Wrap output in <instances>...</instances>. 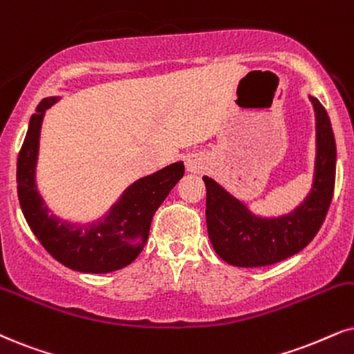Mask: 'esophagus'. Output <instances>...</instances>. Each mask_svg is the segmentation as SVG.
Wrapping results in <instances>:
<instances>
[{
	"label": "esophagus",
	"instance_id": "obj_1",
	"mask_svg": "<svg viewBox=\"0 0 354 354\" xmlns=\"http://www.w3.org/2000/svg\"><path fill=\"white\" fill-rule=\"evenodd\" d=\"M203 158L199 155H189L186 158V169L189 173H198L203 169Z\"/></svg>",
	"mask_w": 354,
	"mask_h": 354
}]
</instances>
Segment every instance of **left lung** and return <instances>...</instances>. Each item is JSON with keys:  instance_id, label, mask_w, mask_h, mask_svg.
Masks as SVG:
<instances>
[{"instance_id": "obj_1", "label": "left lung", "mask_w": 354, "mask_h": 354, "mask_svg": "<svg viewBox=\"0 0 354 354\" xmlns=\"http://www.w3.org/2000/svg\"><path fill=\"white\" fill-rule=\"evenodd\" d=\"M315 167L310 191L296 209L277 217L257 216L212 178L204 176L205 221L210 243L223 261L239 268L274 265L307 247L332 203L337 145L330 118L314 96Z\"/></svg>"}]
</instances>
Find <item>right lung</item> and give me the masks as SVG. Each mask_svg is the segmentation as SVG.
I'll return each mask as SVG.
<instances>
[{
    "mask_svg": "<svg viewBox=\"0 0 354 354\" xmlns=\"http://www.w3.org/2000/svg\"><path fill=\"white\" fill-rule=\"evenodd\" d=\"M58 100L60 96H50L39 102L17 156V196L22 214L42 247L62 265L95 274L118 271L131 265L144 250L153 214L183 178L185 165L171 163L132 183L96 221L77 223L57 217L37 189L35 167L44 115Z\"/></svg>",
    "mask_w": 354,
    "mask_h": 354,
    "instance_id": "1",
    "label": "right lung"
}]
</instances>
